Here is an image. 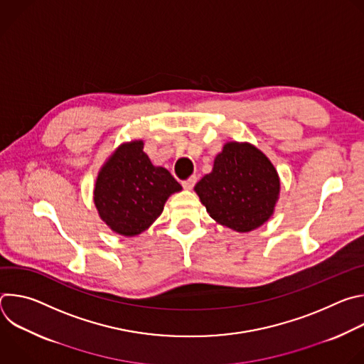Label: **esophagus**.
Wrapping results in <instances>:
<instances>
[{"mask_svg": "<svg viewBox=\"0 0 364 364\" xmlns=\"http://www.w3.org/2000/svg\"><path fill=\"white\" fill-rule=\"evenodd\" d=\"M196 181H197V177H196V176H191V177L183 180L181 184H183L184 188H188V190H190V188H193V186L196 184Z\"/></svg>", "mask_w": 364, "mask_h": 364, "instance_id": "1", "label": "esophagus"}]
</instances>
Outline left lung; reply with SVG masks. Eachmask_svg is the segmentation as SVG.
Instances as JSON below:
<instances>
[{
	"label": "left lung",
	"mask_w": 364,
	"mask_h": 364,
	"mask_svg": "<svg viewBox=\"0 0 364 364\" xmlns=\"http://www.w3.org/2000/svg\"><path fill=\"white\" fill-rule=\"evenodd\" d=\"M209 215L220 225L249 232L274 213L279 178L271 161L250 144L229 142L213 170L194 187Z\"/></svg>",
	"instance_id": "left-lung-1"
}]
</instances>
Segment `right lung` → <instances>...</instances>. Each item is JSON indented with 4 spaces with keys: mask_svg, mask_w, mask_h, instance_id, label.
Segmentation results:
<instances>
[{
    "mask_svg": "<svg viewBox=\"0 0 364 364\" xmlns=\"http://www.w3.org/2000/svg\"><path fill=\"white\" fill-rule=\"evenodd\" d=\"M181 186L163 167H154L144 142L121 145L100 170L95 186L99 216L114 232L135 236L144 232L164 209L167 198Z\"/></svg>",
    "mask_w": 364,
    "mask_h": 364,
    "instance_id": "obj_1",
    "label": "right lung"
}]
</instances>
